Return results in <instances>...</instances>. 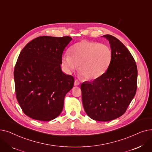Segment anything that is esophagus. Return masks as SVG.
<instances>
[{
	"mask_svg": "<svg viewBox=\"0 0 152 152\" xmlns=\"http://www.w3.org/2000/svg\"><path fill=\"white\" fill-rule=\"evenodd\" d=\"M74 84H75V86H79V84H80V83H79V82L78 81L77 79H76V80L75 81V83H74Z\"/></svg>",
	"mask_w": 152,
	"mask_h": 152,
	"instance_id": "34e87169",
	"label": "esophagus"
}]
</instances>
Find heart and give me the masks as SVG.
I'll list each match as a JSON object with an SVG mask.
<instances>
[{
  "label": "heart",
  "instance_id": "b5f03b06",
  "mask_svg": "<svg viewBox=\"0 0 152 152\" xmlns=\"http://www.w3.org/2000/svg\"><path fill=\"white\" fill-rule=\"evenodd\" d=\"M69 55L63 56V66L69 73L79 66V74L84 80H94L104 74L112 60V51L106 45L83 40L75 44Z\"/></svg>",
  "mask_w": 152,
  "mask_h": 152
}]
</instances>
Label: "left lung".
<instances>
[{"mask_svg":"<svg viewBox=\"0 0 152 152\" xmlns=\"http://www.w3.org/2000/svg\"><path fill=\"white\" fill-rule=\"evenodd\" d=\"M112 60L105 73L81 86L87 115L94 120L108 121L122 116L137 91V68L132 54L119 40L107 34Z\"/></svg>","mask_w":152,"mask_h":152,"instance_id":"8db88e82","label":"left lung"}]
</instances>
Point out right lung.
Segmentation results:
<instances>
[{"label":"right lung","instance_id":"add662e5","mask_svg":"<svg viewBox=\"0 0 152 152\" xmlns=\"http://www.w3.org/2000/svg\"><path fill=\"white\" fill-rule=\"evenodd\" d=\"M72 38L43 36L26 44L14 69L15 93L28 116L49 121L63 108L64 98L74 85V77L61 71L62 54Z\"/></svg>","mask_w":152,"mask_h":152}]
</instances>
